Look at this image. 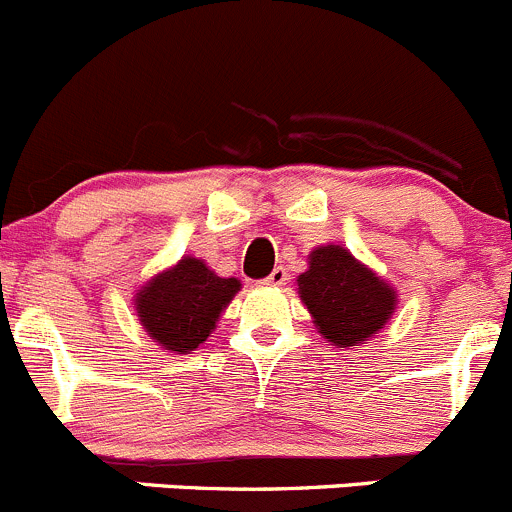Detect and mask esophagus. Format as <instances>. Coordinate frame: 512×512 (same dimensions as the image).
Returning a JSON list of instances; mask_svg holds the SVG:
<instances>
[{
    "instance_id": "obj_1",
    "label": "esophagus",
    "mask_w": 512,
    "mask_h": 512,
    "mask_svg": "<svg viewBox=\"0 0 512 512\" xmlns=\"http://www.w3.org/2000/svg\"><path fill=\"white\" fill-rule=\"evenodd\" d=\"M286 281H288V271L283 266H276L271 273H268V278H263L266 286H283Z\"/></svg>"
}]
</instances>
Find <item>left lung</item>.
<instances>
[{
    "label": "left lung",
    "instance_id": "left-lung-1",
    "mask_svg": "<svg viewBox=\"0 0 512 512\" xmlns=\"http://www.w3.org/2000/svg\"><path fill=\"white\" fill-rule=\"evenodd\" d=\"M318 333L338 348L361 346L396 311L398 293L343 246H318L296 278Z\"/></svg>",
    "mask_w": 512,
    "mask_h": 512
}]
</instances>
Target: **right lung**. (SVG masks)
<instances>
[{"instance_id": "add662e5", "label": "right lung", "mask_w": 512, "mask_h": 512, "mask_svg": "<svg viewBox=\"0 0 512 512\" xmlns=\"http://www.w3.org/2000/svg\"><path fill=\"white\" fill-rule=\"evenodd\" d=\"M239 291V278H221L201 258L184 256L141 286L134 308L144 331L164 351L189 353L209 338Z\"/></svg>"}]
</instances>
